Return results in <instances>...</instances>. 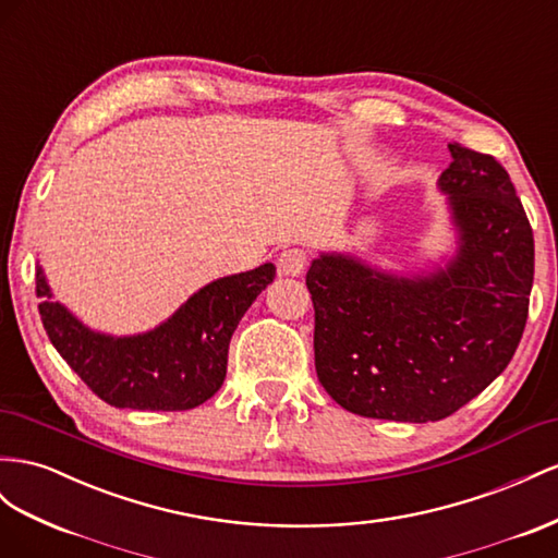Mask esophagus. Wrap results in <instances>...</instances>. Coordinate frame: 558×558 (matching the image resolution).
<instances>
[{
	"label": "esophagus",
	"instance_id": "obj_1",
	"mask_svg": "<svg viewBox=\"0 0 558 558\" xmlns=\"http://www.w3.org/2000/svg\"><path fill=\"white\" fill-rule=\"evenodd\" d=\"M305 265H307V253L303 248H286L277 258L279 275H286V277H300L303 275Z\"/></svg>",
	"mask_w": 558,
	"mask_h": 558
}]
</instances>
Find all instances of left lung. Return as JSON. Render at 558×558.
Segmentation results:
<instances>
[{"instance_id": "8db88e82", "label": "left lung", "mask_w": 558, "mask_h": 558, "mask_svg": "<svg viewBox=\"0 0 558 558\" xmlns=\"http://www.w3.org/2000/svg\"><path fill=\"white\" fill-rule=\"evenodd\" d=\"M460 248L444 269L395 277L324 253L307 272L314 366L344 411L427 423L453 415L507 368L529 319L535 246L502 163L450 143Z\"/></svg>"}]
</instances>
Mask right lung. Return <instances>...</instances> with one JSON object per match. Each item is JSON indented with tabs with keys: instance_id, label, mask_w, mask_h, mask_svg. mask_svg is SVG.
<instances>
[{
	"instance_id": "add662e5",
	"label": "right lung",
	"mask_w": 558,
	"mask_h": 558,
	"mask_svg": "<svg viewBox=\"0 0 558 558\" xmlns=\"http://www.w3.org/2000/svg\"><path fill=\"white\" fill-rule=\"evenodd\" d=\"M275 272V265L265 263L210 281L155 330L112 338L53 303L37 267L39 314L58 354L105 403L133 411H187L220 389L234 328Z\"/></svg>"
}]
</instances>
